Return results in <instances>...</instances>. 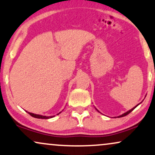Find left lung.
<instances>
[{"instance_id":"1","label":"left lung","mask_w":155,"mask_h":155,"mask_svg":"<svg viewBox=\"0 0 155 155\" xmlns=\"http://www.w3.org/2000/svg\"><path fill=\"white\" fill-rule=\"evenodd\" d=\"M140 103H141V102H140ZM137 104V105L135 106V107H134L133 108H132V109H131V110H128V111H127V112H124V114H121V115L118 116V117H124V116H126V115H127V114H129V113H130V112H131L132 111V110H133L134 109V108H135V107H137V106H138V105H139V104ZM96 110H97V109H96ZM97 111H98V110H97Z\"/></svg>"}]
</instances>
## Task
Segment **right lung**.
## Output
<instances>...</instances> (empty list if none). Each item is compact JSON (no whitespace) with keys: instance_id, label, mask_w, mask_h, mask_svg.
<instances>
[{"instance_id":"right-lung-1","label":"right lung","mask_w":155,"mask_h":155,"mask_svg":"<svg viewBox=\"0 0 155 155\" xmlns=\"http://www.w3.org/2000/svg\"><path fill=\"white\" fill-rule=\"evenodd\" d=\"M26 112H27V111H26ZM27 112L28 114H30V115H31L32 117H35V118H38V119H50V118L55 117V115H54V116H44V115H41V114H37L31 113V112ZM60 112H59V113L57 114H59Z\"/></svg>"}]
</instances>
